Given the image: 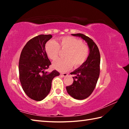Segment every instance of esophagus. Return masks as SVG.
<instances>
[{"label":"esophagus","mask_w":129,"mask_h":129,"mask_svg":"<svg viewBox=\"0 0 129 129\" xmlns=\"http://www.w3.org/2000/svg\"><path fill=\"white\" fill-rule=\"evenodd\" d=\"M60 75L61 77H65V76H67L68 75V74L67 73H61Z\"/></svg>","instance_id":"34e87169"}]
</instances>
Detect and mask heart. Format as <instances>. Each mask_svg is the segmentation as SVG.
Here are the masks:
<instances>
[{"instance_id":"heart-1","label":"heart","mask_w":129,"mask_h":129,"mask_svg":"<svg viewBox=\"0 0 129 129\" xmlns=\"http://www.w3.org/2000/svg\"><path fill=\"white\" fill-rule=\"evenodd\" d=\"M60 48L67 49L65 52V58H59L53 63V67L60 71H67L72 66L78 67L86 61L89 54V48L83 44L81 40L72 36L62 37L59 43L51 40L45 45V51L48 56L53 60L58 57Z\"/></svg>"}]
</instances>
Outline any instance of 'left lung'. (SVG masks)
I'll return each mask as SVG.
<instances>
[{"mask_svg": "<svg viewBox=\"0 0 129 129\" xmlns=\"http://www.w3.org/2000/svg\"><path fill=\"white\" fill-rule=\"evenodd\" d=\"M81 37L88 44L90 52L84 64L71 75L73 77V82L66 87L68 93L75 99L84 100L90 95L95 88L100 72V53L99 48L92 39L82 34H72Z\"/></svg>", "mask_w": 129, "mask_h": 129, "instance_id": "left-lung-1", "label": "left lung"}]
</instances>
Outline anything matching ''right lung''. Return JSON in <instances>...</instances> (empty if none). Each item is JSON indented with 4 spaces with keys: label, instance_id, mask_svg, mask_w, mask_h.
Here are the masks:
<instances>
[{
    "label": "right lung",
    "instance_id": "1",
    "mask_svg": "<svg viewBox=\"0 0 129 129\" xmlns=\"http://www.w3.org/2000/svg\"><path fill=\"white\" fill-rule=\"evenodd\" d=\"M51 35H40L29 40L21 52L19 62V80L24 91L30 99L40 101L50 92L52 81L60 73H48L51 62L45 51V44Z\"/></svg>",
    "mask_w": 129,
    "mask_h": 129
}]
</instances>
